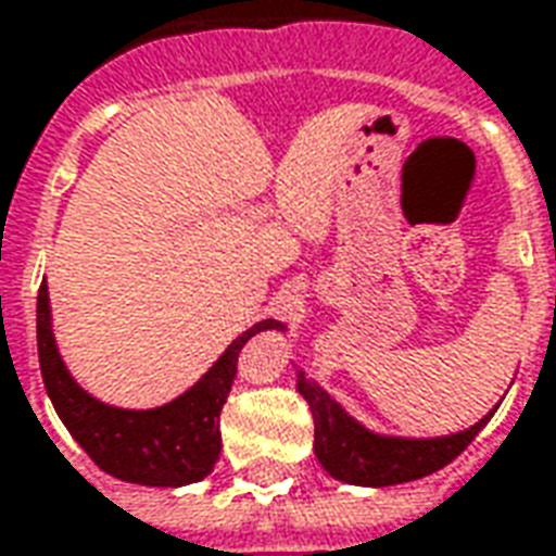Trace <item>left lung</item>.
Wrapping results in <instances>:
<instances>
[{"label":"left lung","instance_id":"obj_1","mask_svg":"<svg viewBox=\"0 0 556 556\" xmlns=\"http://www.w3.org/2000/svg\"><path fill=\"white\" fill-rule=\"evenodd\" d=\"M298 393L309 402L315 419V455L333 479L349 485L384 489L410 479H422L453 462L467 450L491 414L473 422L470 429L443 434V438H393L369 431L351 417L325 387L298 372Z\"/></svg>","mask_w":556,"mask_h":556}]
</instances>
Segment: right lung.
Listing matches in <instances>:
<instances>
[{
    "label": "right lung",
    "mask_w": 556,
    "mask_h": 556,
    "mask_svg": "<svg viewBox=\"0 0 556 556\" xmlns=\"http://www.w3.org/2000/svg\"><path fill=\"white\" fill-rule=\"evenodd\" d=\"M262 330H286V325L265 318L243 330L187 393L160 408H115L86 393L71 378L55 349L47 286L38 291V361L55 414L94 465L110 477L137 485L178 489L214 470L223 450L219 410L238 372V354Z\"/></svg>",
    "instance_id": "right-lung-1"
}]
</instances>
